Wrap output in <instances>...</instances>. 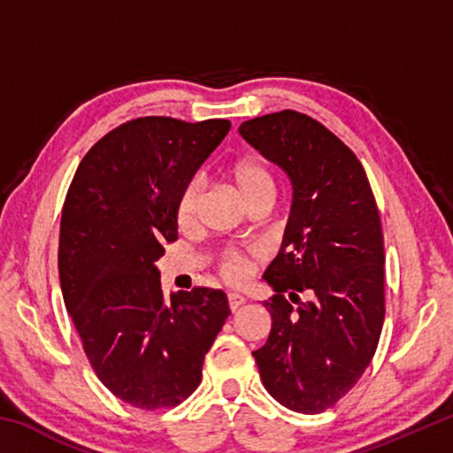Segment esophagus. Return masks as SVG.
I'll list each match as a JSON object with an SVG mask.
<instances>
[{
    "mask_svg": "<svg viewBox=\"0 0 453 453\" xmlns=\"http://www.w3.org/2000/svg\"><path fill=\"white\" fill-rule=\"evenodd\" d=\"M227 302H229V310L235 311L237 308H242V305L245 303V297L240 296V294H229L227 296Z\"/></svg>",
    "mask_w": 453,
    "mask_h": 453,
    "instance_id": "obj_1",
    "label": "esophagus"
}]
</instances>
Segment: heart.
<instances>
[{
	"label": "heart",
	"mask_w": 453,
	"mask_h": 453,
	"mask_svg": "<svg viewBox=\"0 0 453 453\" xmlns=\"http://www.w3.org/2000/svg\"><path fill=\"white\" fill-rule=\"evenodd\" d=\"M229 180L245 203L254 202V199H275V180L267 165L259 159L248 157L232 165L229 170ZM199 202H202V181L189 180L181 188L178 205H175V216L181 227H191L197 221ZM219 272L227 281L240 283L248 278L250 259L242 251H226L221 256Z\"/></svg>",
	"instance_id": "heart-1"
}]
</instances>
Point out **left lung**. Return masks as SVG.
Wrapping results in <instances>:
<instances>
[{
    "label": "left lung",
    "instance_id": "obj_1",
    "mask_svg": "<svg viewBox=\"0 0 453 453\" xmlns=\"http://www.w3.org/2000/svg\"><path fill=\"white\" fill-rule=\"evenodd\" d=\"M240 134L294 189L280 254L264 273L275 296L264 302L270 337L254 351L259 378L286 408L319 413L356 386L380 342L386 256L378 205L356 153L305 113H267L243 121Z\"/></svg>",
    "mask_w": 453,
    "mask_h": 453
}]
</instances>
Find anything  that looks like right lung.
Segmentation results:
<instances>
[{"label": "right lung", "mask_w": 453, "mask_h": 453, "mask_svg": "<svg viewBox=\"0 0 453 453\" xmlns=\"http://www.w3.org/2000/svg\"><path fill=\"white\" fill-rule=\"evenodd\" d=\"M229 127L227 119H132L86 153L67 189L61 294L96 375L134 408H173L191 395L229 316L221 289L194 288L167 302L156 267L178 240L181 188Z\"/></svg>", "instance_id": "obj_1"}]
</instances>
